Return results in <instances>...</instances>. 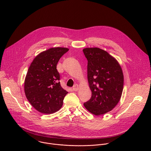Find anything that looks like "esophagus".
<instances>
[{"instance_id": "obj_1", "label": "esophagus", "mask_w": 151, "mask_h": 151, "mask_svg": "<svg viewBox=\"0 0 151 151\" xmlns=\"http://www.w3.org/2000/svg\"><path fill=\"white\" fill-rule=\"evenodd\" d=\"M78 90H79V85L78 84H75L73 87V90L75 91H78Z\"/></svg>"}]
</instances>
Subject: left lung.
I'll list each match as a JSON object with an SVG mask.
<instances>
[{
    "label": "left lung",
    "mask_w": 151,
    "mask_h": 151,
    "mask_svg": "<svg viewBox=\"0 0 151 151\" xmlns=\"http://www.w3.org/2000/svg\"><path fill=\"white\" fill-rule=\"evenodd\" d=\"M88 60L87 77L92 93L83 103L91 114L99 116L112 111L118 103L124 86V75L118 61L99 48L83 50Z\"/></svg>",
    "instance_id": "8db88e82"
}]
</instances>
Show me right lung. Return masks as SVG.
Listing matches in <instances>:
<instances>
[{"label":"right lung","mask_w":151,"mask_h":151,"mask_svg":"<svg viewBox=\"0 0 151 151\" xmlns=\"http://www.w3.org/2000/svg\"><path fill=\"white\" fill-rule=\"evenodd\" d=\"M69 51L67 48H51L33 60L24 81L26 96L35 109L44 114L59 111L68 93L60 85L57 64Z\"/></svg>","instance_id":"1"}]
</instances>
